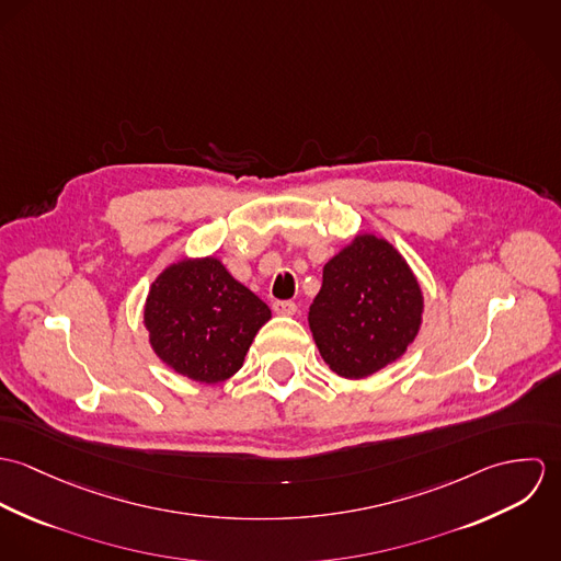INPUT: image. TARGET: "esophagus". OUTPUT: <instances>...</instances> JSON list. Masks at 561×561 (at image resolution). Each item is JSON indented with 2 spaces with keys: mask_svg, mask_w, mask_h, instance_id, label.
Masks as SVG:
<instances>
[{
  "mask_svg": "<svg viewBox=\"0 0 561 561\" xmlns=\"http://www.w3.org/2000/svg\"><path fill=\"white\" fill-rule=\"evenodd\" d=\"M272 309H274L276 316H283V318H291V316H296V311H298L296 302H291V300H276V302L272 305Z\"/></svg>",
  "mask_w": 561,
  "mask_h": 561,
  "instance_id": "1",
  "label": "esophagus"
}]
</instances>
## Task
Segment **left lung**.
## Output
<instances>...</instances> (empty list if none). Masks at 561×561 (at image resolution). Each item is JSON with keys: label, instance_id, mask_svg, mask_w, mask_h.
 <instances>
[{"label": "left lung", "instance_id": "1", "mask_svg": "<svg viewBox=\"0 0 561 561\" xmlns=\"http://www.w3.org/2000/svg\"><path fill=\"white\" fill-rule=\"evenodd\" d=\"M423 307L421 285L400 250L358 233L323 265L309 325L325 365L341 378L363 380L405 354Z\"/></svg>", "mask_w": 561, "mask_h": 561}]
</instances>
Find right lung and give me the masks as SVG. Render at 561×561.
<instances>
[{
	"label": "right lung",
	"mask_w": 561,
	"mask_h": 561,
	"mask_svg": "<svg viewBox=\"0 0 561 561\" xmlns=\"http://www.w3.org/2000/svg\"><path fill=\"white\" fill-rule=\"evenodd\" d=\"M270 307L218 256H183L151 283L142 323L156 356L174 374L218 385L238 374Z\"/></svg>",
	"instance_id": "add662e5"
}]
</instances>
